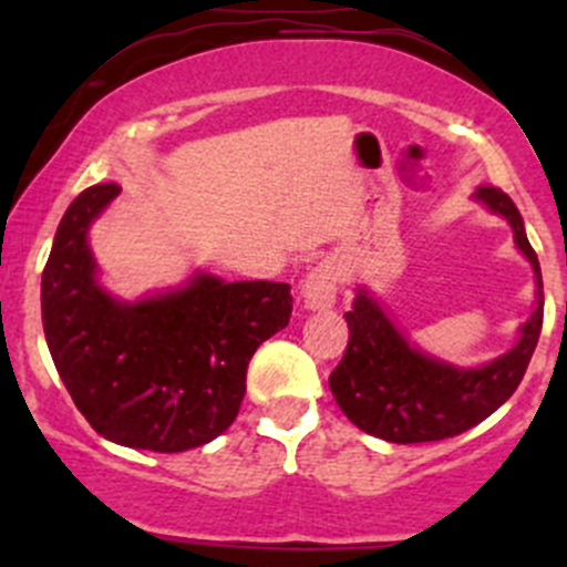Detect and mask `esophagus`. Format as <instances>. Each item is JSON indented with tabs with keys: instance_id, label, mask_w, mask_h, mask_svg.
I'll list each match as a JSON object with an SVG mask.
<instances>
[{
	"instance_id": "esophagus-1",
	"label": "esophagus",
	"mask_w": 567,
	"mask_h": 567,
	"mask_svg": "<svg viewBox=\"0 0 567 567\" xmlns=\"http://www.w3.org/2000/svg\"><path fill=\"white\" fill-rule=\"evenodd\" d=\"M340 262L334 257L320 260L305 279V305L310 310H329L337 301V290H340Z\"/></svg>"
}]
</instances>
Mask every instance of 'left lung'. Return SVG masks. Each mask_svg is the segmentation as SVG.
Masks as SVG:
<instances>
[{"label":"left lung","instance_id":"8db88e82","mask_svg":"<svg viewBox=\"0 0 567 567\" xmlns=\"http://www.w3.org/2000/svg\"><path fill=\"white\" fill-rule=\"evenodd\" d=\"M477 197L505 216L518 249L537 274V310L522 326L513 351L477 370H458L422 357L403 340L390 318L364 293L346 312L348 348L331 370L329 386L348 420L370 436L394 444L442 442L494 414L522 384L543 326V277L535 249L513 199L496 186H480Z\"/></svg>","mask_w":567,"mask_h":567}]
</instances>
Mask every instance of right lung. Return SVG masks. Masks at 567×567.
Wrapping results in <instances>:
<instances>
[{"instance_id":"1","label":"right lung","mask_w":567,"mask_h":567,"mask_svg":"<svg viewBox=\"0 0 567 567\" xmlns=\"http://www.w3.org/2000/svg\"><path fill=\"white\" fill-rule=\"evenodd\" d=\"M120 194L99 183L56 227L43 268V331L62 384L84 420L109 439L183 453L225 433L247 394L251 353L285 329V282L194 279L177 293L120 305L95 285L87 227Z\"/></svg>"}]
</instances>
